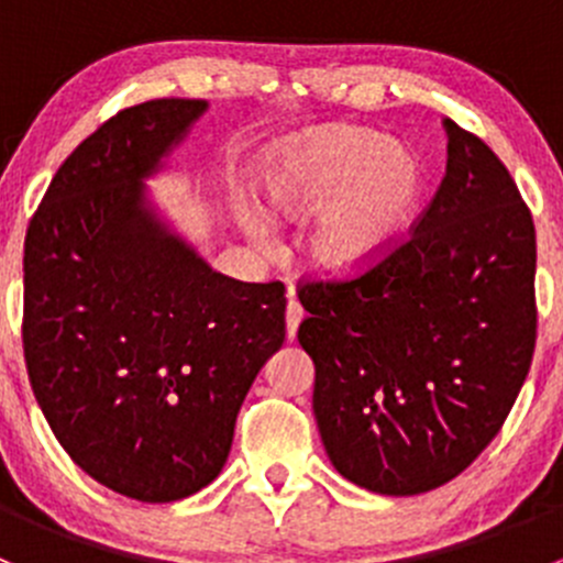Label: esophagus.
<instances>
[{
  "mask_svg": "<svg viewBox=\"0 0 563 563\" xmlns=\"http://www.w3.org/2000/svg\"><path fill=\"white\" fill-rule=\"evenodd\" d=\"M302 318H305V310H302V305L297 302V299H288V308H286V332H288V338H297V329H299V323H302Z\"/></svg>",
  "mask_w": 563,
  "mask_h": 563,
  "instance_id": "1",
  "label": "esophagus"
}]
</instances>
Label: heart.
I'll return each instance as SVG.
<instances>
[{
    "label": "heart",
    "instance_id": "1",
    "mask_svg": "<svg viewBox=\"0 0 563 563\" xmlns=\"http://www.w3.org/2000/svg\"><path fill=\"white\" fill-rule=\"evenodd\" d=\"M275 218L305 220L319 212L305 240L316 269L349 275L371 266L400 242L424 192L422 166L371 130L338 124L283 141L264 181ZM255 236H266L258 218Z\"/></svg>",
    "mask_w": 563,
    "mask_h": 563
}]
</instances>
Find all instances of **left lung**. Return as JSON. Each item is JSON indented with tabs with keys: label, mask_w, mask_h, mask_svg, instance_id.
I'll list each match as a JSON object with an SVG mask.
<instances>
[{
	"label": "left lung",
	"mask_w": 563,
	"mask_h": 563,
	"mask_svg": "<svg viewBox=\"0 0 563 563\" xmlns=\"http://www.w3.org/2000/svg\"><path fill=\"white\" fill-rule=\"evenodd\" d=\"M446 174L389 253L299 283L327 455L354 485L417 496L498 435L537 343V231L496 152L452 119Z\"/></svg>",
	"instance_id": "left-lung-1"
}]
</instances>
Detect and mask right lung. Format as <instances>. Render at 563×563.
Listing matches in <instances>:
<instances>
[{"mask_svg": "<svg viewBox=\"0 0 563 563\" xmlns=\"http://www.w3.org/2000/svg\"><path fill=\"white\" fill-rule=\"evenodd\" d=\"M203 100L106 119L59 166L24 242V360L78 468L168 504L223 468L236 413L286 340V286L212 272L146 209L150 176Z\"/></svg>", "mask_w": 563, "mask_h": 563, "instance_id": "right-lung-1", "label": "right lung"}]
</instances>
